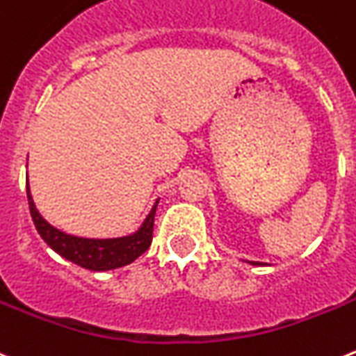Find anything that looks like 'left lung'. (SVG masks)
Masks as SVG:
<instances>
[{
	"instance_id": "obj_1",
	"label": "left lung",
	"mask_w": 356,
	"mask_h": 356,
	"mask_svg": "<svg viewBox=\"0 0 356 356\" xmlns=\"http://www.w3.org/2000/svg\"><path fill=\"white\" fill-rule=\"evenodd\" d=\"M250 264H261V262H250Z\"/></svg>"
}]
</instances>
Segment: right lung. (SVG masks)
<instances>
[{
	"mask_svg": "<svg viewBox=\"0 0 356 356\" xmlns=\"http://www.w3.org/2000/svg\"><path fill=\"white\" fill-rule=\"evenodd\" d=\"M28 204H30V213L33 218L35 229L38 230L40 238L67 261L81 266L85 270L92 271H108L115 268L131 264L140 257L152 243V229H154V216L158 202L152 206L150 213L143 220L142 227L136 232L122 238H108V239H92V238H78L70 234L62 232L51 223H47L40 213L35 207V202L31 198L30 186L26 181Z\"/></svg>",
	"mask_w": 356,
	"mask_h": 356,
	"instance_id": "1",
	"label": "right lung"
}]
</instances>
